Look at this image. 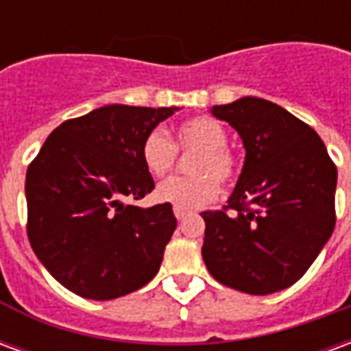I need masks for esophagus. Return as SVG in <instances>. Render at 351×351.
<instances>
[{
  "instance_id": "1",
  "label": "esophagus",
  "mask_w": 351,
  "mask_h": 351,
  "mask_svg": "<svg viewBox=\"0 0 351 351\" xmlns=\"http://www.w3.org/2000/svg\"><path fill=\"white\" fill-rule=\"evenodd\" d=\"M173 210H175L176 220H184V218L188 216V210H186V208H180V206H175Z\"/></svg>"
}]
</instances>
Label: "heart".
Wrapping results in <instances>:
<instances>
[{
	"mask_svg": "<svg viewBox=\"0 0 351 351\" xmlns=\"http://www.w3.org/2000/svg\"><path fill=\"white\" fill-rule=\"evenodd\" d=\"M175 144L180 150H197L191 160L190 178H169L156 188L161 203L199 208L216 199L220 186H231L239 176V160L228 146V131L210 116L186 120L175 130ZM141 160L145 169L161 178L176 163V149L171 138L160 130L146 133L141 143Z\"/></svg>",
	"mask_w": 351,
	"mask_h": 351,
	"instance_id": "1",
	"label": "heart"
}]
</instances>
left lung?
Here are the masks:
<instances>
[{
  "mask_svg": "<svg viewBox=\"0 0 351 351\" xmlns=\"http://www.w3.org/2000/svg\"><path fill=\"white\" fill-rule=\"evenodd\" d=\"M246 158L226 208L206 210L203 259L220 284L269 295L293 286L335 229L337 167L308 123L259 97L214 105Z\"/></svg>",
  "mask_w": 351,
  "mask_h": 351,
  "instance_id": "obj_1",
  "label": "left lung"
}]
</instances>
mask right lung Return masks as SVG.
<instances>
[{"label": "right lung", "mask_w": 351, "mask_h": 351, "mask_svg": "<svg viewBox=\"0 0 351 351\" xmlns=\"http://www.w3.org/2000/svg\"><path fill=\"white\" fill-rule=\"evenodd\" d=\"M176 107L105 105L52 131L26 173L27 239L73 293L110 301L146 286L176 229L169 203L133 205L154 190L141 160L146 133Z\"/></svg>", "instance_id": "right-lung-1"}]
</instances>
